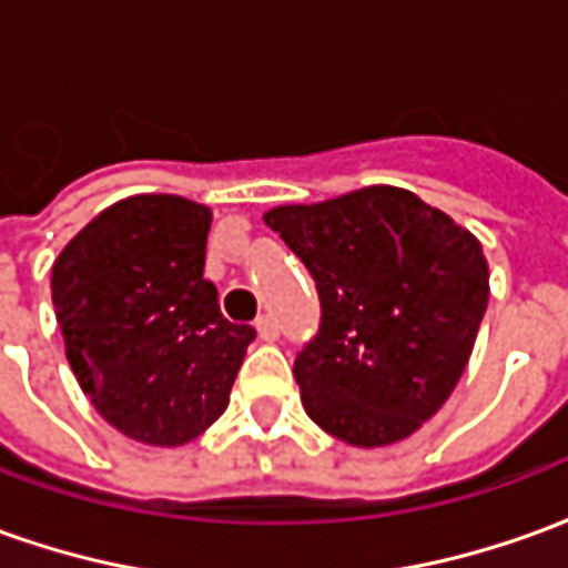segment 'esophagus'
<instances>
[{
	"instance_id": "34e87169",
	"label": "esophagus",
	"mask_w": 568,
	"mask_h": 568,
	"mask_svg": "<svg viewBox=\"0 0 568 568\" xmlns=\"http://www.w3.org/2000/svg\"><path fill=\"white\" fill-rule=\"evenodd\" d=\"M255 328H258L261 341H276L280 337V322L273 313H261L258 322H255Z\"/></svg>"
}]
</instances>
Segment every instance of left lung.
Here are the masks:
<instances>
[{
    "label": "left lung",
    "mask_w": 568,
    "mask_h": 568,
    "mask_svg": "<svg viewBox=\"0 0 568 568\" xmlns=\"http://www.w3.org/2000/svg\"><path fill=\"white\" fill-rule=\"evenodd\" d=\"M320 292L295 358L310 419L356 447L407 438L463 377L489 301L484 248L450 215L374 185L264 215Z\"/></svg>",
    "instance_id": "left-lung-1"
}]
</instances>
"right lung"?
<instances>
[{"instance_id":"right-lung-1","label":"right lung","mask_w":568,"mask_h":568,"mask_svg":"<svg viewBox=\"0 0 568 568\" xmlns=\"http://www.w3.org/2000/svg\"><path fill=\"white\" fill-rule=\"evenodd\" d=\"M212 212L140 194L100 212L51 273L67 358L93 407L142 444L179 447L222 417L255 341L203 280Z\"/></svg>"}]
</instances>
